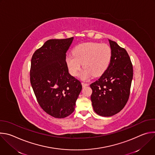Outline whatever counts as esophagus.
<instances>
[{
  "instance_id": "1",
  "label": "esophagus",
  "mask_w": 155,
  "mask_h": 155,
  "mask_svg": "<svg viewBox=\"0 0 155 155\" xmlns=\"http://www.w3.org/2000/svg\"><path fill=\"white\" fill-rule=\"evenodd\" d=\"M81 84H82L83 87H85V86H87L89 85V84H88L87 83H84V82H82Z\"/></svg>"
}]
</instances>
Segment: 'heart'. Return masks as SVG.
I'll return each instance as SVG.
<instances>
[{
  "mask_svg": "<svg viewBox=\"0 0 155 155\" xmlns=\"http://www.w3.org/2000/svg\"><path fill=\"white\" fill-rule=\"evenodd\" d=\"M112 58V51L107 44L89 42L77 45L72 54L66 56L65 61L70 74L74 77L78 75L82 63L84 69L81 77L87 80L93 75H102L108 69Z\"/></svg>",
  "mask_w": 155,
  "mask_h": 155,
  "instance_id": "heart-1",
  "label": "heart"
}]
</instances>
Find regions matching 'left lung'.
I'll list each match as a JSON object with an SVG mask.
<instances>
[{
	"label": "left lung",
	"instance_id": "8db88e82",
	"mask_svg": "<svg viewBox=\"0 0 155 155\" xmlns=\"http://www.w3.org/2000/svg\"><path fill=\"white\" fill-rule=\"evenodd\" d=\"M112 51L111 62L107 71L90 84L94 112L102 117H111L126 105L130 95L133 67L126 50L109 40Z\"/></svg>",
	"mask_w": 155,
	"mask_h": 155
}]
</instances>
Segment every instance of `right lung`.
I'll return each instance as SVG.
<instances>
[{"mask_svg": "<svg viewBox=\"0 0 155 155\" xmlns=\"http://www.w3.org/2000/svg\"><path fill=\"white\" fill-rule=\"evenodd\" d=\"M73 38L48 40L31 59L30 81L37 101L43 111L54 118H63L74 112L82 89L65 61Z\"/></svg>", "mask_w": 155, "mask_h": 155, "instance_id": "obj_1", "label": "right lung"}]
</instances>
